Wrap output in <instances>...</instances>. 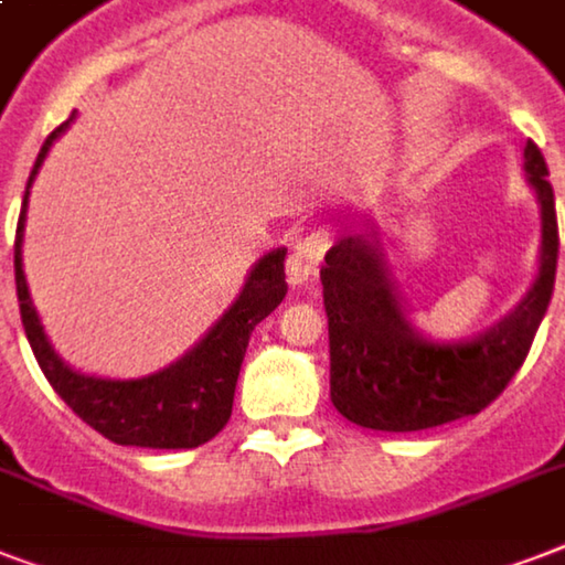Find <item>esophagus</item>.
Wrapping results in <instances>:
<instances>
[{
  "mask_svg": "<svg viewBox=\"0 0 565 565\" xmlns=\"http://www.w3.org/2000/svg\"><path fill=\"white\" fill-rule=\"evenodd\" d=\"M328 246H331V234L328 231H313L308 237H301L296 248H292V255L287 257V281L296 287V284L317 278L319 264H322Z\"/></svg>",
  "mask_w": 565,
  "mask_h": 565,
  "instance_id": "34e87169",
  "label": "esophagus"
}]
</instances>
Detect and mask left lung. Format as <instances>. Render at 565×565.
Instances as JSON below:
<instances>
[{"instance_id": "8db88e82", "label": "left lung", "mask_w": 565, "mask_h": 565, "mask_svg": "<svg viewBox=\"0 0 565 565\" xmlns=\"http://www.w3.org/2000/svg\"><path fill=\"white\" fill-rule=\"evenodd\" d=\"M543 152L525 143V181L540 202V266L519 308L463 340L425 334L386 264L372 220L340 237L322 266L331 402L372 430H425L481 413L510 384L543 322L557 275V211Z\"/></svg>"}]
</instances>
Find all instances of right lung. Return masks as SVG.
<instances>
[{
    "label": "right lung",
    "instance_id": "right-lung-1",
    "mask_svg": "<svg viewBox=\"0 0 565 565\" xmlns=\"http://www.w3.org/2000/svg\"><path fill=\"white\" fill-rule=\"evenodd\" d=\"M73 119L75 110L73 117L46 137L25 184L20 222H17L13 278H17L20 317L31 352L38 358L52 390L73 407L75 416H82L93 430H99L110 443L137 448L202 446L216 437L228 422L248 337L257 322L269 317L287 296V281H284L287 248H273L252 266L237 301L181 361L170 363L167 370L143 377H105L73 370L55 352V345L49 343L38 308L31 301L29 281L22 273V234H25L31 184L38 179L52 143L64 135Z\"/></svg>",
    "mask_w": 565,
    "mask_h": 565
}]
</instances>
